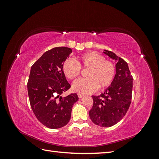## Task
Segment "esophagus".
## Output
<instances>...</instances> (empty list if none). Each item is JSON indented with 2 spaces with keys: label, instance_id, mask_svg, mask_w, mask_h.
Masks as SVG:
<instances>
[{
  "label": "esophagus",
  "instance_id": "esophagus-1",
  "mask_svg": "<svg viewBox=\"0 0 159 159\" xmlns=\"http://www.w3.org/2000/svg\"><path fill=\"white\" fill-rule=\"evenodd\" d=\"M78 98H83V97H84V95H82V94H80V93H78Z\"/></svg>",
  "mask_w": 159,
  "mask_h": 159
}]
</instances>
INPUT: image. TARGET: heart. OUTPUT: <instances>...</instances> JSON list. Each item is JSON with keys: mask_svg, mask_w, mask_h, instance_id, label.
I'll list each match as a JSON object with an SVG mask.
<instances>
[{"mask_svg": "<svg viewBox=\"0 0 159 159\" xmlns=\"http://www.w3.org/2000/svg\"><path fill=\"white\" fill-rule=\"evenodd\" d=\"M81 68L88 69L87 78L79 79L72 85V90L80 94L93 93L99 88L105 89L112 84L115 75V67L112 61L96 52H89L80 56L78 63L71 59L66 60L62 71L69 80H74L81 72Z\"/></svg>", "mask_w": 159, "mask_h": 159, "instance_id": "b5f03b06", "label": "heart"}]
</instances>
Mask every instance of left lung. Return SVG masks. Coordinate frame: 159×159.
<instances>
[{"instance_id":"obj_1","label":"left lung","mask_w":159,"mask_h":159,"mask_svg":"<svg viewBox=\"0 0 159 159\" xmlns=\"http://www.w3.org/2000/svg\"><path fill=\"white\" fill-rule=\"evenodd\" d=\"M103 53L117 61L116 74L104 93L92 95L93 104L89 115L95 125L109 127L121 121L127 112L131 103L133 78L123 59L111 51L105 50Z\"/></svg>"}]
</instances>
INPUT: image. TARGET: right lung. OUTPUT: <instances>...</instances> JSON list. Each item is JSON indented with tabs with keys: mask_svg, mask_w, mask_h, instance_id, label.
<instances>
[{
	"mask_svg": "<svg viewBox=\"0 0 159 159\" xmlns=\"http://www.w3.org/2000/svg\"><path fill=\"white\" fill-rule=\"evenodd\" d=\"M71 52L70 48H54L31 67L27 84L31 108L38 121L50 129L61 128L68 123L72 107L79 99L76 93L60 96L71 87L62 64Z\"/></svg>",
	"mask_w": 159,
	"mask_h": 159,
	"instance_id": "right-lung-1",
	"label": "right lung"
}]
</instances>
